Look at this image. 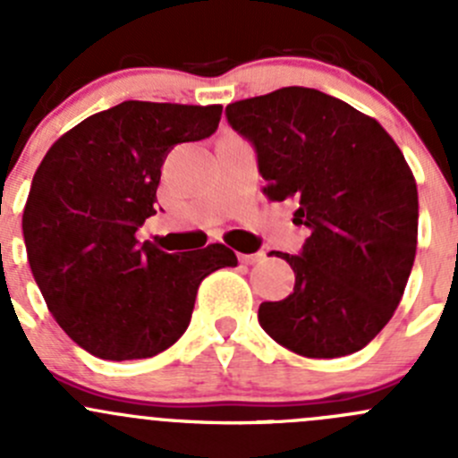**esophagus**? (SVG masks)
<instances>
[{
    "instance_id": "obj_1",
    "label": "esophagus",
    "mask_w": 458,
    "mask_h": 458,
    "mask_svg": "<svg viewBox=\"0 0 458 458\" xmlns=\"http://www.w3.org/2000/svg\"><path fill=\"white\" fill-rule=\"evenodd\" d=\"M263 259H266V252H255V255H239V261L248 263V266H250V263L263 261Z\"/></svg>"
}]
</instances>
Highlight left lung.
I'll return each instance as SVG.
<instances>
[{
  "mask_svg": "<svg viewBox=\"0 0 458 458\" xmlns=\"http://www.w3.org/2000/svg\"><path fill=\"white\" fill-rule=\"evenodd\" d=\"M230 126L257 148L263 195L299 203L310 228L294 293L263 301L259 323L310 359L359 352L403 297L419 234L417 182L374 117L315 88L288 86L225 106Z\"/></svg>",
  "mask_w": 458,
  "mask_h": 458,
  "instance_id": "1",
  "label": "left lung"
}]
</instances>
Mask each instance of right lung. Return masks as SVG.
<instances>
[{"label": "right lung", "instance_id": "obj_1", "mask_svg": "<svg viewBox=\"0 0 458 458\" xmlns=\"http://www.w3.org/2000/svg\"><path fill=\"white\" fill-rule=\"evenodd\" d=\"M221 106L122 101L64 132L41 159L21 216L32 276L80 348L148 359L186 332L210 272L237 266L224 243L168 255L137 230L155 215L170 148L216 131Z\"/></svg>", "mask_w": 458, "mask_h": 458}]
</instances>
